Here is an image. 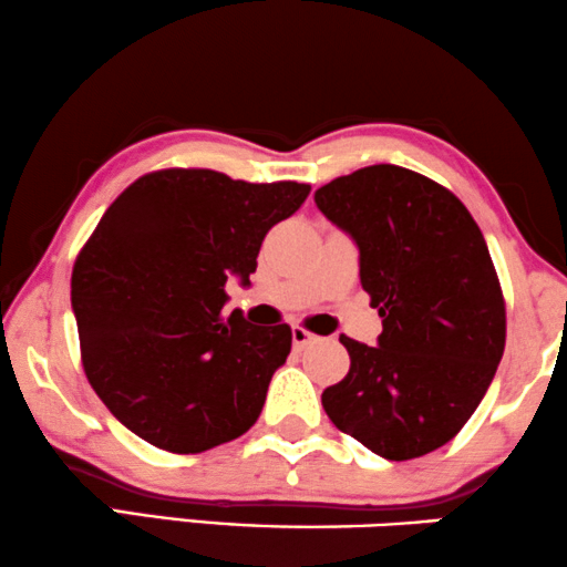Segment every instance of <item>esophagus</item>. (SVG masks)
<instances>
[{"mask_svg":"<svg viewBox=\"0 0 567 567\" xmlns=\"http://www.w3.org/2000/svg\"><path fill=\"white\" fill-rule=\"evenodd\" d=\"M291 340H293V348L301 350V348H307V344L317 342V334H311L309 330H303V327H293Z\"/></svg>","mask_w":567,"mask_h":567,"instance_id":"esophagus-1","label":"esophagus"}]
</instances>
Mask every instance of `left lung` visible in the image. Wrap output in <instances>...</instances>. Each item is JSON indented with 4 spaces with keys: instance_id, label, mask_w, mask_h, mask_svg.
<instances>
[{
    "instance_id": "8db88e82",
    "label": "left lung",
    "mask_w": 567,
    "mask_h": 567,
    "mask_svg": "<svg viewBox=\"0 0 567 567\" xmlns=\"http://www.w3.org/2000/svg\"><path fill=\"white\" fill-rule=\"evenodd\" d=\"M315 202L360 250L379 344L340 334L350 371L322 393L340 432L385 461H412L463 430L506 344L488 245L453 192L379 163L317 188Z\"/></svg>"
}]
</instances>
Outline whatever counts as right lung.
I'll list each match as a JSON object with an SVG mask.
<instances>
[{
	"label": "right lung",
	"mask_w": 567,
	"mask_h": 567,
	"mask_svg": "<svg viewBox=\"0 0 567 567\" xmlns=\"http://www.w3.org/2000/svg\"><path fill=\"white\" fill-rule=\"evenodd\" d=\"M309 192L163 168L110 204L73 264L71 307L86 379L130 432L188 455L256 424L291 327L225 317V284H250L268 229Z\"/></svg>",
	"instance_id": "1"
}]
</instances>
